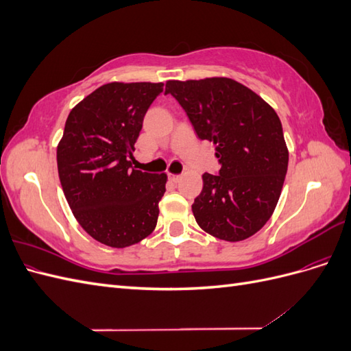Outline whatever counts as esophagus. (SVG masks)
I'll return each instance as SVG.
<instances>
[{
  "instance_id": "34e87169",
  "label": "esophagus",
  "mask_w": 351,
  "mask_h": 351,
  "mask_svg": "<svg viewBox=\"0 0 351 351\" xmlns=\"http://www.w3.org/2000/svg\"><path fill=\"white\" fill-rule=\"evenodd\" d=\"M168 178L171 180V182H174V183H177L180 178H182V176H177V174H168Z\"/></svg>"
}]
</instances>
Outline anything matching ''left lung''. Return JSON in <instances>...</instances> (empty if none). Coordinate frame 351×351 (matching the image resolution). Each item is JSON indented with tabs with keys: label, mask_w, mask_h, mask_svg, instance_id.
Returning <instances> with one entry per match:
<instances>
[{
	"label": "left lung",
	"mask_w": 351,
	"mask_h": 351,
	"mask_svg": "<svg viewBox=\"0 0 351 351\" xmlns=\"http://www.w3.org/2000/svg\"><path fill=\"white\" fill-rule=\"evenodd\" d=\"M165 95L182 105L200 141L215 143L221 164L205 173L192 210L199 227L226 241L258 232L278 204L289 167L282 125L259 95L227 77L169 80Z\"/></svg>",
	"instance_id": "left-lung-1"
}]
</instances>
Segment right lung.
Returning <instances> with one entry per match:
<instances>
[{"instance_id": "right-lung-1", "label": "right lung", "mask_w": 351, "mask_h": 351, "mask_svg": "<svg viewBox=\"0 0 351 351\" xmlns=\"http://www.w3.org/2000/svg\"><path fill=\"white\" fill-rule=\"evenodd\" d=\"M164 83H107L67 117L57 147L58 176L73 215L90 237L129 247L154 231L165 174L132 167L146 111Z\"/></svg>"}]
</instances>
